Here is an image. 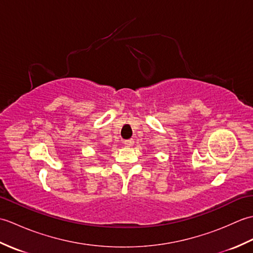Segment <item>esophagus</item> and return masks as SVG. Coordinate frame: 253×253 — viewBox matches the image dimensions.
<instances>
[{"mask_svg":"<svg viewBox=\"0 0 253 253\" xmlns=\"http://www.w3.org/2000/svg\"><path fill=\"white\" fill-rule=\"evenodd\" d=\"M123 143L125 144L126 147H131V146H133V143H135V141H133L132 139H129V140H125Z\"/></svg>","mask_w":253,"mask_h":253,"instance_id":"esophagus-1","label":"esophagus"}]
</instances>
